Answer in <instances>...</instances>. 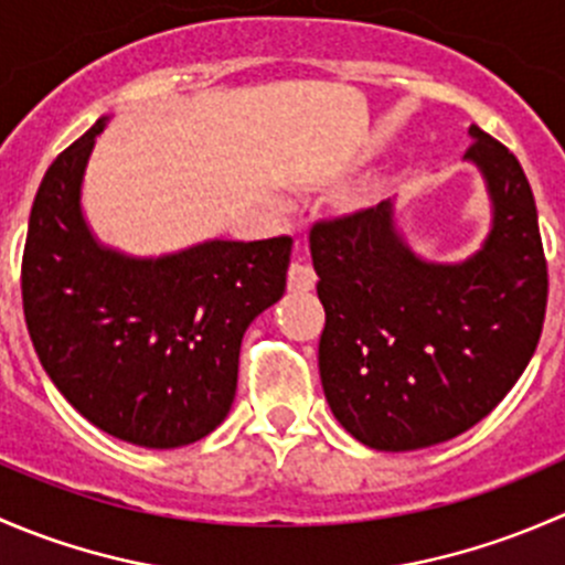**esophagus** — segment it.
Returning a JSON list of instances; mask_svg holds the SVG:
<instances>
[{"label": "esophagus", "mask_w": 565, "mask_h": 565, "mask_svg": "<svg viewBox=\"0 0 565 565\" xmlns=\"http://www.w3.org/2000/svg\"><path fill=\"white\" fill-rule=\"evenodd\" d=\"M315 284H317V273L311 270L309 265H306V262H300V259H295L292 265H289V273H287V287H289V292H309V289H315Z\"/></svg>", "instance_id": "34e87169"}]
</instances>
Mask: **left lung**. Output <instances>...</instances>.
Instances as JSON below:
<instances>
[{"label": "left lung", "instance_id": "1", "mask_svg": "<svg viewBox=\"0 0 565 565\" xmlns=\"http://www.w3.org/2000/svg\"><path fill=\"white\" fill-rule=\"evenodd\" d=\"M470 139L465 158L492 199V232L470 259H418L391 202L311 226L324 398L377 451L435 446L487 418L544 328L550 281L530 182L509 147L478 125Z\"/></svg>", "mask_w": 565, "mask_h": 565}]
</instances>
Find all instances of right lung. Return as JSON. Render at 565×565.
<instances>
[{
  "mask_svg": "<svg viewBox=\"0 0 565 565\" xmlns=\"http://www.w3.org/2000/svg\"><path fill=\"white\" fill-rule=\"evenodd\" d=\"M100 117L54 158L21 259L30 339L51 383L98 429L145 448L202 440L230 413L243 333L287 287L292 237L210 241L134 259L82 215Z\"/></svg>",
  "mask_w": 565,
  "mask_h": 565,
  "instance_id": "add662e5",
  "label": "right lung"
}]
</instances>
